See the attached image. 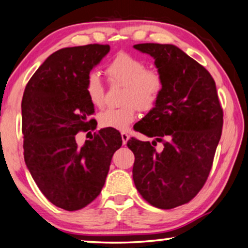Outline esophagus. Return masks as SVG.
<instances>
[{
	"label": "esophagus",
	"mask_w": 248,
	"mask_h": 248,
	"mask_svg": "<svg viewBox=\"0 0 248 248\" xmlns=\"http://www.w3.org/2000/svg\"><path fill=\"white\" fill-rule=\"evenodd\" d=\"M121 138H122V144H127L128 140H129V134L127 131H122L121 133Z\"/></svg>",
	"instance_id": "1"
}]
</instances>
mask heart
Returning a JSON list of instances; mask_svg holds the SVG:
<instances>
[{
	"mask_svg": "<svg viewBox=\"0 0 248 248\" xmlns=\"http://www.w3.org/2000/svg\"><path fill=\"white\" fill-rule=\"evenodd\" d=\"M108 81L124 86L119 108H107L98 114L101 127L124 130L137 118V110L150 112L162 96L166 79L157 68H147L146 61L127 52H121L108 64ZM85 91L95 108H102L105 102V88L100 76L95 72L86 79Z\"/></svg>",
	"mask_w": 248,
	"mask_h": 248,
	"instance_id": "heart-1",
	"label": "heart"
}]
</instances>
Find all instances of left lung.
<instances>
[{"instance_id": "1", "label": "left lung", "mask_w": 248, "mask_h": 248, "mask_svg": "<svg viewBox=\"0 0 248 248\" xmlns=\"http://www.w3.org/2000/svg\"><path fill=\"white\" fill-rule=\"evenodd\" d=\"M155 59L166 87L160 101L134 129L155 137H131L133 178L141 197L151 205L170 210L195 197L206 183L223 126V110L209 71L171 44L134 46ZM157 141L164 144L156 151Z\"/></svg>"}]
</instances>
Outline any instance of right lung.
<instances>
[{"mask_svg": "<svg viewBox=\"0 0 248 248\" xmlns=\"http://www.w3.org/2000/svg\"><path fill=\"white\" fill-rule=\"evenodd\" d=\"M108 51V44L59 49L31 76L22 96L25 162L43 195L65 211L84 209L100 195L122 145L111 128L94 133L82 147L76 143L79 131L96 129L85 85Z\"/></svg>", "mask_w": 248, "mask_h": 248, "instance_id": "obj_1", "label": "right lung"}]
</instances>
